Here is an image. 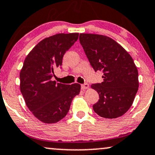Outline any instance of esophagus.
I'll use <instances>...</instances> for the list:
<instances>
[{
  "mask_svg": "<svg viewBox=\"0 0 155 155\" xmlns=\"http://www.w3.org/2000/svg\"><path fill=\"white\" fill-rule=\"evenodd\" d=\"M89 85L87 83H85V84H82V85H81L82 89H84H84H89Z\"/></svg>",
  "mask_w": 155,
  "mask_h": 155,
  "instance_id": "34e87169",
  "label": "esophagus"
}]
</instances>
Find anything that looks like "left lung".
<instances>
[{"label":"left lung","instance_id":"obj_1","mask_svg":"<svg viewBox=\"0 0 155 155\" xmlns=\"http://www.w3.org/2000/svg\"><path fill=\"white\" fill-rule=\"evenodd\" d=\"M80 44L92 68L103 72L104 81L93 84L99 99L93 109L104 118L124 114L138 91V71L134 61L121 45L108 36L81 34Z\"/></svg>","mask_w":155,"mask_h":155}]
</instances>
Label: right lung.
I'll use <instances>...</instances> for the list:
<instances>
[{
	"instance_id": "1",
	"label": "right lung",
	"mask_w": 155,
	"mask_h": 155,
	"mask_svg": "<svg viewBox=\"0 0 155 155\" xmlns=\"http://www.w3.org/2000/svg\"><path fill=\"white\" fill-rule=\"evenodd\" d=\"M79 34H58L44 38L28 54L20 73V87L25 102L33 114L46 124L66 117L74 97L81 89L52 81L54 70L61 67L65 53L77 41Z\"/></svg>"
}]
</instances>
